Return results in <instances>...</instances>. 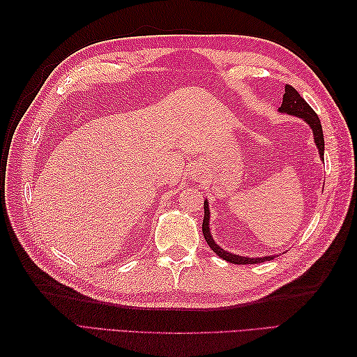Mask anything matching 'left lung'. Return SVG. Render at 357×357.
<instances>
[{"mask_svg": "<svg viewBox=\"0 0 357 357\" xmlns=\"http://www.w3.org/2000/svg\"><path fill=\"white\" fill-rule=\"evenodd\" d=\"M279 112L282 113H288V115H294L298 118L305 119L307 123L310 124V127L313 128V135H314V142L317 149H319V155L321 158H324V132H322V126H321V121L317 118L316 112L310 107L308 102L302 98L298 92H296V89H293L291 86L285 84V93H284V100L282 104H280ZM208 221H210V213H208V206H207V201L204 202V221H202V233H204V238H206L208 247L213 250V252L219 256L225 259L227 262L230 264H259V262H265V261H271L275 259V256H264V257H242L238 255H233L225 252L221 247H218L215 244L213 238H211L210 234V229H208Z\"/></svg>", "mask_w": 357, "mask_h": 357, "instance_id": "1", "label": "left lung"}]
</instances>
